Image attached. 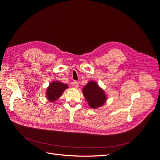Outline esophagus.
I'll list each match as a JSON object with an SVG mask.
<instances>
[{
	"mask_svg": "<svg viewBox=\"0 0 160 160\" xmlns=\"http://www.w3.org/2000/svg\"><path fill=\"white\" fill-rule=\"evenodd\" d=\"M72 85H73L75 88H79V83L77 81H73V83H72Z\"/></svg>",
	"mask_w": 160,
	"mask_h": 160,
	"instance_id": "esophagus-1",
	"label": "esophagus"
}]
</instances>
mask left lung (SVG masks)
<instances>
[{"label": "left lung", "mask_w": 160, "mask_h": 160, "mask_svg": "<svg viewBox=\"0 0 160 160\" xmlns=\"http://www.w3.org/2000/svg\"><path fill=\"white\" fill-rule=\"evenodd\" d=\"M86 101L91 108L96 109L104 105L107 97L104 91L95 81H89L83 89Z\"/></svg>", "instance_id": "1"}]
</instances>
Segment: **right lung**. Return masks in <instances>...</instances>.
I'll return each instance as SVG.
<instances>
[{
    "mask_svg": "<svg viewBox=\"0 0 160 160\" xmlns=\"http://www.w3.org/2000/svg\"><path fill=\"white\" fill-rule=\"evenodd\" d=\"M68 85L59 81H54L48 87L46 91V98L49 102H54L61 96L64 91L68 88Z\"/></svg>",
    "mask_w": 160,
    "mask_h": 160,
    "instance_id": "1",
    "label": "right lung"
}]
</instances>
